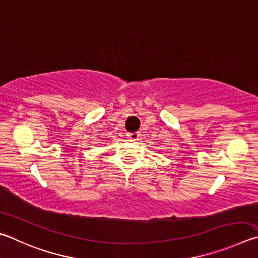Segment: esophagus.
Instances as JSON below:
<instances>
[{
    "mask_svg": "<svg viewBox=\"0 0 258 258\" xmlns=\"http://www.w3.org/2000/svg\"><path fill=\"white\" fill-rule=\"evenodd\" d=\"M127 137L130 140H132V141H135V140H139L140 138V133L139 132H133V133H128Z\"/></svg>",
    "mask_w": 258,
    "mask_h": 258,
    "instance_id": "obj_1",
    "label": "esophagus"
}]
</instances>
